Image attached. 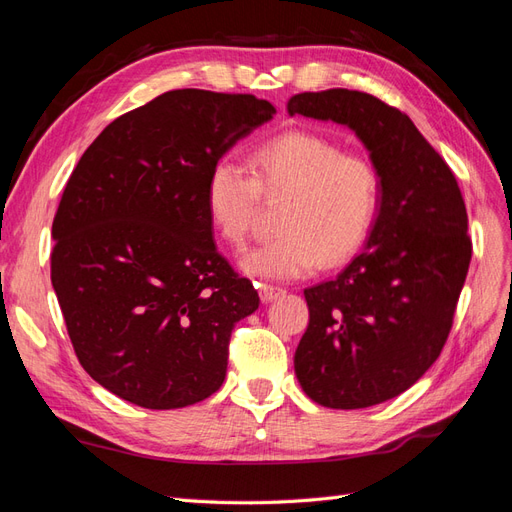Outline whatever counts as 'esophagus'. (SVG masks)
Wrapping results in <instances>:
<instances>
[{"label": "esophagus", "mask_w": 512, "mask_h": 512, "mask_svg": "<svg viewBox=\"0 0 512 512\" xmlns=\"http://www.w3.org/2000/svg\"><path fill=\"white\" fill-rule=\"evenodd\" d=\"M257 291H259L261 302H272V300H276V298L285 296V289L268 285V283H257Z\"/></svg>", "instance_id": "obj_1"}]
</instances>
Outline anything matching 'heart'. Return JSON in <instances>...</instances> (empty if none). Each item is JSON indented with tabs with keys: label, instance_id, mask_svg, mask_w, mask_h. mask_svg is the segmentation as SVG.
Listing matches in <instances>:
<instances>
[{
	"label": "heart",
	"instance_id": "1",
	"mask_svg": "<svg viewBox=\"0 0 512 512\" xmlns=\"http://www.w3.org/2000/svg\"><path fill=\"white\" fill-rule=\"evenodd\" d=\"M251 169L218 158L208 173L206 210L229 246L240 248L261 208L285 201L281 236L240 257L255 279L294 281L317 266L334 268L367 242L382 201V182L371 160L345 154L324 137L291 130L251 154Z\"/></svg>",
	"mask_w": 512,
	"mask_h": 512
}]
</instances>
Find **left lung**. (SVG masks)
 I'll return each mask as SVG.
<instances>
[{"label":"left lung","mask_w":512,"mask_h":512,"mask_svg":"<svg viewBox=\"0 0 512 512\" xmlns=\"http://www.w3.org/2000/svg\"><path fill=\"white\" fill-rule=\"evenodd\" d=\"M287 111L347 126L382 182L364 251L304 289L309 326L294 356L306 397L360 410L399 397L440 356L472 259L465 203L444 158L379 98L334 87L291 96Z\"/></svg>","instance_id":"obj_1"}]
</instances>
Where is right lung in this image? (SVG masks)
<instances>
[{"label":"right lung","instance_id":"1","mask_svg":"<svg viewBox=\"0 0 512 512\" xmlns=\"http://www.w3.org/2000/svg\"><path fill=\"white\" fill-rule=\"evenodd\" d=\"M276 109L251 94L173 90L113 120L81 156L53 218L51 283L92 379L148 410L208 399L248 279L216 251L212 165Z\"/></svg>","mask_w":512,"mask_h":512}]
</instances>
